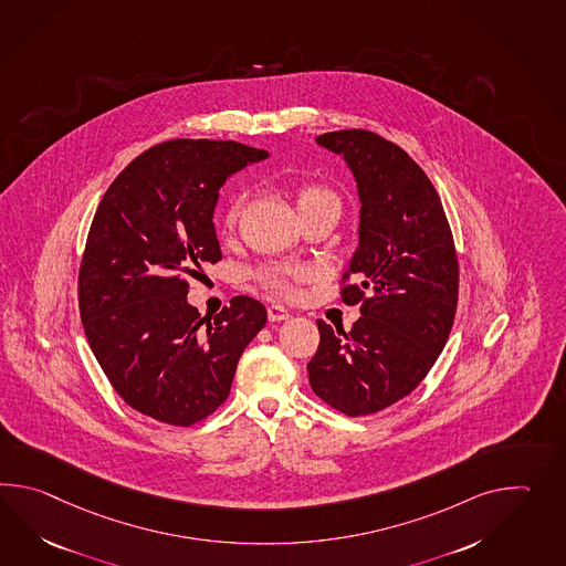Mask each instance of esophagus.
<instances>
[{"mask_svg":"<svg viewBox=\"0 0 566 566\" xmlns=\"http://www.w3.org/2000/svg\"><path fill=\"white\" fill-rule=\"evenodd\" d=\"M289 316V311H286L284 306H280V304H272V306H268V318H270L272 323H280V321H286Z\"/></svg>","mask_w":566,"mask_h":566,"instance_id":"esophagus-1","label":"esophagus"}]
</instances>
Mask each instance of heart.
I'll return each instance as SVG.
<instances>
[{
	"mask_svg": "<svg viewBox=\"0 0 566 566\" xmlns=\"http://www.w3.org/2000/svg\"><path fill=\"white\" fill-rule=\"evenodd\" d=\"M294 201L298 207V213L311 209V207H316V205H323V202L337 205L335 195L318 185H301L298 189L294 190ZM235 221H238V205H231L226 214L227 229L235 226ZM313 276V268H308V265H272L258 274L265 289L274 294H280V296H286V298L296 296L301 292L302 282H306Z\"/></svg>",
	"mask_w": 566,
	"mask_h": 566,
	"instance_id": "heart-1",
	"label": "heart"
}]
</instances>
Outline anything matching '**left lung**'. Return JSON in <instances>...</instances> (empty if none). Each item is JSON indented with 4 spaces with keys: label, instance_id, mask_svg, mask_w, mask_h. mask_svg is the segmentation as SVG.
<instances>
[{
    "label": "left lung",
    "instance_id": "1",
    "mask_svg": "<svg viewBox=\"0 0 566 566\" xmlns=\"http://www.w3.org/2000/svg\"><path fill=\"white\" fill-rule=\"evenodd\" d=\"M316 144L343 156L359 192V245L340 289L361 316L345 331L316 321L308 364L314 394L347 416L379 412L427 377L449 339L459 264L439 192L424 170L386 138L340 129Z\"/></svg>",
    "mask_w": 566,
    "mask_h": 566
}]
</instances>
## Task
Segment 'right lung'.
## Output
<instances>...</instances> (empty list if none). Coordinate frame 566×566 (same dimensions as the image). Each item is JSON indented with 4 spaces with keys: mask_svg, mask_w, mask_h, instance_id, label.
Instances as JSON below:
<instances>
[{
    "mask_svg": "<svg viewBox=\"0 0 566 566\" xmlns=\"http://www.w3.org/2000/svg\"><path fill=\"white\" fill-rule=\"evenodd\" d=\"M270 154L231 139H170L103 195L78 270V308L101 369L127 406L190 427L226 402L264 304L235 296L202 318L187 277L217 264L213 213L227 178Z\"/></svg>",
    "mask_w": 566,
    "mask_h": 566,
    "instance_id": "add662e5",
    "label": "right lung"
}]
</instances>
